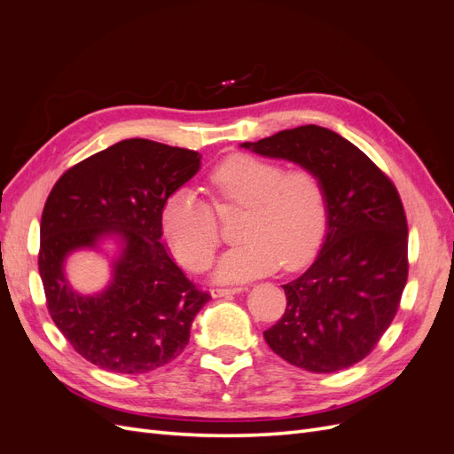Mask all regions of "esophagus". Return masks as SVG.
I'll use <instances>...</instances> for the list:
<instances>
[{"mask_svg": "<svg viewBox=\"0 0 454 454\" xmlns=\"http://www.w3.org/2000/svg\"><path fill=\"white\" fill-rule=\"evenodd\" d=\"M244 292L242 287H214V290L210 292L212 297L219 299V297H229V295H235V294H240Z\"/></svg>", "mask_w": 454, "mask_h": 454, "instance_id": "34e87169", "label": "esophagus"}]
</instances>
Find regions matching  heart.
<instances>
[{"instance_id": "b5f03b06", "label": "heart", "mask_w": 454, "mask_h": 454, "mask_svg": "<svg viewBox=\"0 0 454 454\" xmlns=\"http://www.w3.org/2000/svg\"><path fill=\"white\" fill-rule=\"evenodd\" d=\"M206 187L219 214L242 210L237 248L217 261V282H248L278 265L297 269L318 250L329 217L325 187L309 168L235 153L217 162ZM193 189H177L160 210L162 235L191 270L208 267L219 244L217 215Z\"/></svg>"}]
</instances>
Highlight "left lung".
Returning <instances> with one entry per match:
<instances>
[{"mask_svg": "<svg viewBox=\"0 0 454 454\" xmlns=\"http://www.w3.org/2000/svg\"><path fill=\"white\" fill-rule=\"evenodd\" d=\"M242 147L316 172L329 204L322 250L282 286L287 305L263 333L267 345L310 373L358 364L392 324L407 282V219L397 189L364 151L324 127L280 130Z\"/></svg>", "mask_w": 454, "mask_h": 454, "instance_id": "8db88e82", "label": "left lung"}]
</instances>
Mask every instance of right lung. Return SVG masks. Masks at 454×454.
I'll list each match as a JSON object with an SVG mask.
<instances>
[{"label":"right lung","mask_w":454,"mask_h":454,"mask_svg":"<svg viewBox=\"0 0 454 454\" xmlns=\"http://www.w3.org/2000/svg\"><path fill=\"white\" fill-rule=\"evenodd\" d=\"M200 153L144 138L77 162L54 184L39 227V277L52 322L90 364L138 375L180 356L210 295L197 290L160 242V210L200 168ZM115 238L113 282L85 296L63 263Z\"/></svg>","instance_id":"1"}]
</instances>
